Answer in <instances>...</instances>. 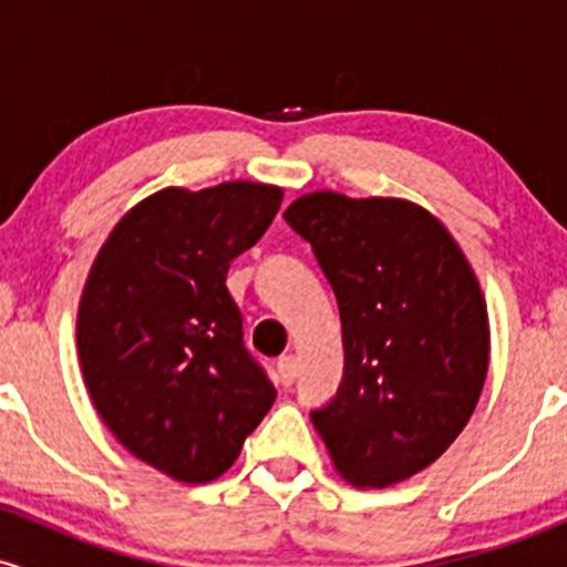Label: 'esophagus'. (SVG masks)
<instances>
[{"label": "esophagus", "instance_id": "obj_1", "mask_svg": "<svg viewBox=\"0 0 567 567\" xmlns=\"http://www.w3.org/2000/svg\"><path fill=\"white\" fill-rule=\"evenodd\" d=\"M277 375L282 381V386H290L298 379V360L292 354H285L277 360Z\"/></svg>", "mask_w": 567, "mask_h": 567}]
</instances>
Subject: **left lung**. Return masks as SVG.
<instances>
[{
  "label": "left lung",
  "instance_id": "left-lung-1",
  "mask_svg": "<svg viewBox=\"0 0 567 567\" xmlns=\"http://www.w3.org/2000/svg\"><path fill=\"white\" fill-rule=\"evenodd\" d=\"M285 220L341 311L343 379L311 421L351 485L402 483L451 447L483 392L491 330L477 277L413 202L315 192Z\"/></svg>",
  "mask_w": 567,
  "mask_h": 567
}]
</instances>
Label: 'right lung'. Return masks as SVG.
<instances>
[{
  "label": "right lung",
  "instance_id": "right-lung-1",
  "mask_svg": "<svg viewBox=\"0 0 567 567\" xmlns=\"http://www.w3.org/2000/svg\"><path fill=\"white\" fill-rule=\"evenodd\" d=\"M279 205L282 188L250 181L162 188L114 226L82 290L90 400L135 458L178 483L220 477L277 400L226 275Z\"/></svg>",
  "mask_w": 567,
  "mask_h": 567
}]
</instances>
